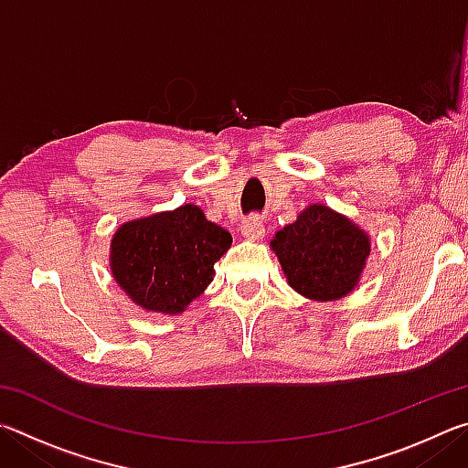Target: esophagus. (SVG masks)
Here are the masks:
<instances>
[{
	"mask_svg": "<svg viewBox=\"0 0 468 468\" xmlns=\"http://www.w3.org/2000/svg\"><path fill=\"white\" fill-rule=\"evenodd\" d=\"M241 233H243V237H248V239H262L266 229H264L262 220H260L258 217H250L241 223Z\"/></svg>",
	"mask_w": 468,
	"mask_h": 468,
	"instance_id": "obj_1",
	"label": "esophagus"
}]
</instances>
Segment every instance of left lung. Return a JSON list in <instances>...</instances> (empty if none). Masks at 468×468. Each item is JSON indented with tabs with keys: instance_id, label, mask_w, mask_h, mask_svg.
Segmentation results:
<instances>
[{
	"instance_id": "1",
	"label": "left lung",
	"mask_w": 468,
	"mask_h": 468,
	"mask_svg": "<svg viewBox=\"0 0 468 468\" xmlns=\"http://www.w3.org/2000/svg\"><path fill=\"white\" fill-rule=\"evenodd\" d=\"M292 289L320 301L353 291L369 256V239L351 220L314 204L272 239Z\"/></svg>"
}]
</instances>
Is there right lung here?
<instances>
[{"instance_id":"add662e5","label":"right lung","mask_w":468,"mask_h":468,"mask_svg":"<svg viewBox=\"0 0 468 468\" xmlns=\"http://www.w3.org/2000/svg\"><path fill=\"white\" fill-rule=\"evenodd\" d=\"M231 233L194 204L132 220L111 243V272L133 303L148 312L179 314L215 279L217 260Z\"/></svg>"}]
</instances>
